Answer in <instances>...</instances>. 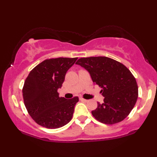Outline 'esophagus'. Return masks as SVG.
Masks as SVG:
<instances>
[{
  "instance_id": "34e87169",
  "label": "esophagus",
  "mask_w": 157,
  "mask_h": 157,
  "mask_svg": "<svg viewBox=\"0 0 157 157\" xmlns=\"http://www.w3.org/2000/svg\"><path fill=\"white\" fill-rule=\"evenodd\" d=\"M79 100H80L81 101H84V102H88V100H86V99H84V98H79Z\"/></svg>"
}]
</instances>
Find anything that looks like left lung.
I'll use <instances>...</instances> for the list:
<instances>
[{"label":"left lung","instance_id":"8db88e82","mask_svg":"<svg viewBox=\"0 0 157 157\" xmlns=\"http://www.w3.org/2000/svg\"><path fill=\"white\" fill-rule=\"evenodd\" d=\"M76 64L89 71L93 82L102 88L104 102H98L92 115L100 123L113 124L123 121L136 104L139 91L136 79L123 63L107 57L79 59Z\"/></svg>","mask_w":157,"mask_h":157}]
</instances>
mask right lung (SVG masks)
<instances>
[{
    "instance_id": "obj_1",
    "label": "right lung",
    "mask_w": 157,
    "mask_h": 157,
    "mask_svg": "<svg viewBox=\"0 0 157 157\" xmlns=\"http://www.w3.org/2000/svg\"><path fill=\"white\" fill-rule=\"evenodd\" d=\"M78 57L52 58L36 66L25 79L23 97L28 113L36 123L48 129L66 125L72 119L78 97L59 96L67 71Z\"/></svg>"
}]
</instances>
